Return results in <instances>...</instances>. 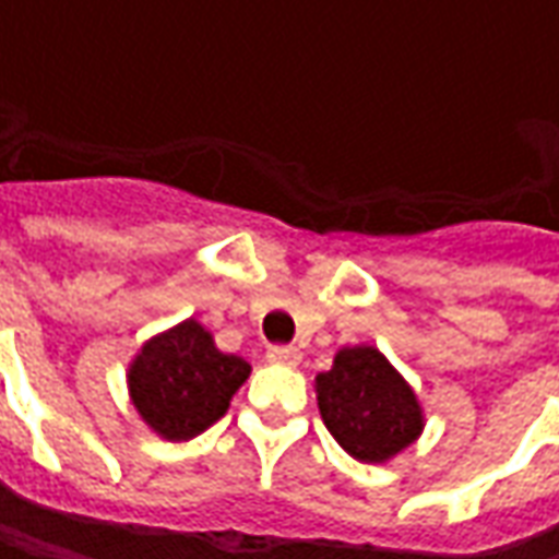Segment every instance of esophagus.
Segmentation results:
<instances>
[{
    "mask_svg": "<svg viewBox=\"0 0 559 559\" xmlns=\"http://www.w3.org/2000/svg\"><path fill=\"white\" fill-rule=\"evenodd\" d=\"M266 359L275 365H299L302 362V353L296 347H269Z\"/></svg>",
    "mask_w": 559,
    "mask_h": 559,
    "instance_id": "34e87169",
    "label": "esophagus"
}]
</instances>
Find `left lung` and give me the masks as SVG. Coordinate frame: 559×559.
Masks as SVG:
<instances>
[{
  "mask_svg": "<svg viewBox=\"0 0 559 559\" xmlns=\"http://www.w3.org/2000/svg\"><path fill=\"white\" fill-rule=\"evenodd\" d=\"M314 392L329 433L362 464H386L425 431L416 389L371 344L341 347Z\"/></svg>",
  "mask_w": 559,
  "mask_h": 559,
  "instance_id": "8db88e82",
  "label": "left lung"
}]
</instances>
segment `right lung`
I'll return each instance as SVG.
<instances>
[{"label":"right lung","mask_w":559,"mask_h":559,"mask_svg":"<svg viewBox=\"0 0 559 559\" xmlns=\"http://www.w3.org/2000/svg\"><path fill=\"white\" fill-rule=\"evenodd\" d=\"M248 377L251 362L221 353L194 317L143 341L126 371L138 416L170 443H185L215 425Z\"/></svg>","instance_id":"1"}]
</instances>
